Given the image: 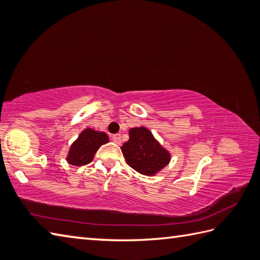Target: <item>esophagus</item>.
Listing matches in <instances>:
<instances>
[{"instance_id":"1","label":"esophagus","mask_w":260,"mask_h":260,"mask_svg":"<svg viewBox=\"0 0 260 260\" xmlns=\"http://www.w3.org/2000/svg\"><path fill=\"white\" fill-rule=\"evenodd\" d=\"M111 139H112V141H114V142H115L116 144H120V143H121V136H120V134L112 135Z\"/></svg>"}]
</instances>
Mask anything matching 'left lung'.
<instances>
[{
  "mask_svg": "<svg viewBox=\"0 0 260 260\" xmlns=\"http://www.w3.org/2000/svg\"><path fill=\"white\" fill-rule=\"evenodd\" d=\"M126 162L143 175H154L167 166L171 154L145 127L129 129V140L121 146Z\"/></svg>",
  "mask_w": 260,
  "mask_h": 260,
  "instance_id": "1",
  "label": "left lung"
}]
</instances>
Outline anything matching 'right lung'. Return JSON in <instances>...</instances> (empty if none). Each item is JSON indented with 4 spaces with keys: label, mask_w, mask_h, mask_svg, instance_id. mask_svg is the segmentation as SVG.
Here are the masks:
<instances>
[{
    "label": "right lung",
    "mask_w": 260,
    "mask_h": 260,
    "mask_svg": "<svg viewBox=\"0 0 260 260\" xmlns=\"http://www.w3.org/2000/svg\"><path fill=\"white\" fill-rule=\"evenodd\" d=\"M108 142H109V138L106 133L86 128L70 146L67 157L68 162L73 166H84L89 164L99 148Z\"/></svg>",
    "instance_id": "right-lung-1"
}]
</instances>
